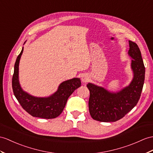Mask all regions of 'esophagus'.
Returning a JSON list of instances; mask_svg holds the SVG:
<instances>
[{"instance_id": "1", "label": "esophagus", "mask_w": 153, "mask_h": 153, "mask_svg": "<svg viewBox=\"0 0 153 153\" xmlns=\"http://www.w3.org/2000/svg\"><path fill=\"white\" fill-rule=\"evenodd\" d=\"M89 80V77L86 74H83V76H82V82H84V83L88 82Z\"/></svg>"}]
</instances>
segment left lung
I'll list each match as a JSON object with an SVG mask.
<instances>
[{
    "label": "left lung",
    "instance_id": "1",
    "mask_svg": "<svg viewBox=\"0 0 153 153\" xmlns=\"http://www.w3.org/2000/svg\"><path fill=\"white\" fill-rule=\"evenodd\" d=\"M128 54L131 60L133 78L128 85L116 92L88 83L90 92L89 110L91 117L101 122H115L123 117L134 107L140 98L145 80V66L138 46L128 41Z\"/></svg>",
    "mask_w": 153,
    "mask_h": 153
}]
</instances>
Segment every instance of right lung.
I'll list each match as a JSON object with an SVG mask.
<instances>
[{
    "instance_id": "obj_1",
    "label": "right lung",
    "mask_w": 153,
    "mask_h": 153,
    "mask_svg": "<svg viewBox=\"0 0 153 153\" xmlns=\"http://www.w3.org/2000/svg\"><path fill=\"white\" fill-rule=\"evenodd\" d=\"M23 52V47L14 65L12 88L15 97L23 108L33 117L43 119L57 117L64 110L69 96L81 85L80 79L73 78L64 81L59 85L56 91L45 97H39L29 94L22 89L19 80V65Z\"/></svg>"
}]
</instances>
